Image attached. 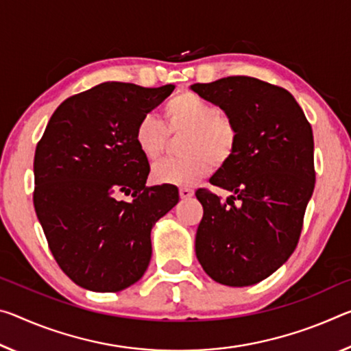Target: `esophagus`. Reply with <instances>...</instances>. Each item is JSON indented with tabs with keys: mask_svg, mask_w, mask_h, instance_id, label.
<instances>
[{
	"mask_svg": "<svg viewBox=\"0 0 351 351\" xmlns=\"http://www.w3.org/2000/svg\"><path fill=\"white\" fill-rule=\"evenodd\" d=\"M180 197H181L182 199L192 198V197H193V191H192V189H189V187H181V189H180Z\"/></svg>",
	"mask_w": 351,
	"mask_h": 351,
	"instance_id": "esophagus-1",
	"label": "esophagus"
}]
</instances>
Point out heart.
Returning <instances> with one entry per match:
<instances>
[{
  "instance_id": "obj_1",
  "label": "heart",
  "mask_w": 351,
  "mask_h": 351,
  "mask_svg": "<svg viewBox=\"0 0 351 351\" xmlns=\"http://www.w3.org/2000/svg\"><path fill=\"white\" fill-rule=\"evenodd\" d=\"M164 125L154 115H143L134 130V143L148 160L160 159L169 143V134H182L181 159L164 160L153 167L158 184L191 186L213 170L223 167L236 154L239 131L234 120L215 104L193 92H181L162 109Z\"/></svg>"
}]
</instances>
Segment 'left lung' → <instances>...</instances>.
<instances>
[{
    "label": "left lung",
    "instance_id": "1",
    "mask_svg": "<svg viewBox=\"0 0 351 351\" xmlns=\"http://www.w3.org/2000/svg\"><path fill=\"white\" fill-rule=\"evenodd\" d=\"M192 90L239 131L236 154L210 178L232 195L223 202L208 189L195 192L203 206L197 258L220 285L252 286L297 248L315 184L313 128L286 88L256 77L228 76Z\"/></svg>",
    "mask_w": 351,
    "mask_h": 351
}]
</instances>
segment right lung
Segmentation results:
<instances>
[{"label": "right lung", "mask_w": 351, "mask_h": 351, "mask_svg": "<svg viewBox=\"0 0 351 351\" xmlns=\"http://www.w3.org/2000/svg\"><path fill=\"white\" fill-rule=\"evenodd\" d=\"M173 88L103 82L60 103L37 143L36 214L56 263L77 286L119 292L145 274L152 228L180 195L145 186L149 164L134 130Z\"/></svg>", "instance_id": "obj_1"}]
</instances>
